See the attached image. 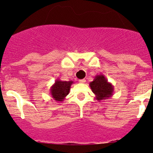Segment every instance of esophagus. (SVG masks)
Masks as SVG:
<instances>
[{"instance_id":"34e87169","label":"esophagus","mask_w":153,"mask_h":153,"mask_svg":"<svg viewBox=\"0 0 153 153\" xmlns=\"http://www.w3.org/2000/svg\"><path fill=\"white\" fill-rule=\"evenodd\" d=\"M86 82V80L85 79H81V80H79V82L80 83H85Z\"/></svg>"}]
</instances>
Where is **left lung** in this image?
I'll return each mask as SVG.
<instances>
[{"label": "left lung", "mask_w": 153, "mask_h": 153, "mask_svg": "<svg viewBox=\"0 0 153 153\" xmlns=\"http://www.w3.org/2000/svg\"><path fill=\"white\" fill-rule=\"evenodd\" d=\"M89 86L95 94V99L99 101L109 99L113 95V85L108 81L103 74L96 75L92 82L89 83Z\"/></svg>", "instance_id": "obj_1"}]
</instances>
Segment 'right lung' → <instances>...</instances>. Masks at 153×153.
I'll return each mask as SVG.
<instances>
[{
    "label": "right lung",
    "instance_id": "1",
    "mask_svg": "<svg viewBox=\"0 0 153 153\" xmlns=\"http://www.w3.org/2000/svg\"><path fill=\"white\" fill-rule=\"evenodd\" d=\"M73 84V81H62L57 79L54 84L50 88V94L54 100L62 102L65 100L66 97L70 92L71 85Z\"/></svg>",
    "mask_w": 153,
    "mask_h": 153
}]
</instances>
